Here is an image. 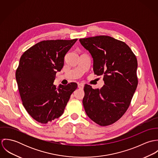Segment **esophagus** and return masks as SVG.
I'll use <instances>...</instances> for the list:
<instances>
[{"instance_id":"1","label":"esophagus","mask_w":158,"mask_h":158,"mask_svg":"<svg viewBox=\"0 0 158 158\" xmlns=\"http://www.w3.org/2000/svg\"><path fill=\"white\" fill-rule=\"evenodd\" d=\"M78 88L79 89H83L84 85H83V84H81V83H80V84L78 85Z\"/></svg>"}]
</instances>
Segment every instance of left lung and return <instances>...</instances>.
Here are the masks:
<instances>
[{
	"mask_svg": "<svg viewBox=\"0 0 158 158\" xmlns=\"http://www.w3.org/2000/svg\"><path fill=\"white\" fill-rule=\"evenodd\" d=\"M79 41L92 55L94 73L103 75L105 83L100 89L85 85V112L100 126L111 125L127 111L137 88V58L128 45L111 36H97Z\"/></svg>",
	"mask_w": 158,
	"mask_h": 158,
	"instance_id": "obj_1",
	"label": "left lung"
}]
</instances>
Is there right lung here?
Masks as SVG:
<instances>
[{
	"instance_id": "obj_1",
	"label": "right lung",
	"mask_w": 158,
	"mask_h": 158,
	"mask_svg": "<svg viewBox=\"0 0 158 158\" xmlns=\"http://www.w3.org/2000/svg\"><path fill=\"white\" fill-rule=\"evenodd\" d=\"M77 41L47 40L27 50L21 56L16 79L23 106L37 122L47 123L60 117L76 83L53 85L57 72L64 66V56Z\"/></svg>"
}]
</instances>
